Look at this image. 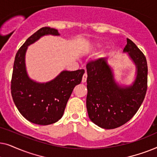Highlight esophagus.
<instances>
[{"instance_id":"34e87169","label":"esophagus","mask_w":157,"mask_h":157,"mask_svg":"<svg viewBox=\"0 0 157 157\" xmlns=\"http://www.w3.org/2000/svg\"><path fill=\"white\" fill-rule=\"evenodd\" d=\"M86 79H87V74L86 73H85V74H83V78H82V83H85L86 81Z\"/></svg>"}]
</instances>
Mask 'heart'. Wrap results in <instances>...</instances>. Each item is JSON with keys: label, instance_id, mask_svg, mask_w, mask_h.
Segmentation results:
<instances>
[{"label": "heart", "instance_id": "heart-1", "mask_svg": "<svg viewBox=\"0 0 157 157\" xmlns=\"http://www.w3.org/2000/svg\"><path fill=\"white\" fill-rule=\"evenodd\" d=\"M103 47V44L99 41H96L94 42L93 44H91L90 46V51H98L101 49Z\"/></svg>", "mask_w": 157, "mask_h": 157}]
</instances>
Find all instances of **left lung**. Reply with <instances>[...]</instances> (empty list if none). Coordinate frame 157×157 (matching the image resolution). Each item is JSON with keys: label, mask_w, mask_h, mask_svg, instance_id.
Listing matches in <instances>:
<instances>
[{"label": "left lung", "mask_w": 157, "mask_h": 157, "mask_svg": "<svg viewBox=\"0 0 157 157\" xmlns=\"http://www.w3.org/2000/svg\"><path fill=\"white\" fill-rule=\"evenodd\" d=\"M123 52L135 66L131 84L115 79L108 59L101 58L86 66V108L91 121L105 129L119 127L129 121L139 110L147 89V63L143 53L130 39Z\"/></svg>", "instance_id": "obj_1"}]
</instances>
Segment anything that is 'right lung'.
Returning <instances> with one entry per match:
<instances>
[{"label":"right lung","mask_w":157,"mask_h":157,"mask_svg":"<svg viewBox=\"0 0 157 157\" xmlns=\"http://www.w3.org/2000/svg\"><path fill=\"white\" fill-rule=\"evenodd\" d=\"M59 36L56 29L44 27L28 38L15 58L11 80V94L14 104L28 121L38 125L56 123L63 117L66 104L74 87L79 84L83 69L62 71L52 80L40 83L28 74L25 54L30 45L45 36Z\"/></svg>","instance_id":"1"}]
</instances>
